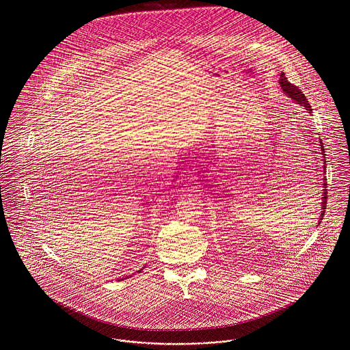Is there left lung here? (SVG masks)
Instances as JSON below:
<instances>
[{
	"label": "left lung",
	"mask_w": 350,
	"mask_h": 350,
	"mask_svg": "<svg viewBox=\"0 0 350 350\" xmlns=\"http://www.w3.org/2000/svg\"><path fill=\"white\" fill-rule=\"evenodd\" d=\"M280 85H281V88H282V91H284V94L285 95L288 96L293 101H295L297 104H299L301 107H305V109H306V112H309V113H312V107H310V104H309V101H308V98H306V96L304 95L299 90H298V87H295V85H293L288 80H287L286 76H285V73H281V79H280ZM319 146H321V155H322V161H323V174L326 172L325 170V167H326V164H325V151H323V146H322V140L319 139ZM322 196H321V218H319V221H318V224L321 223V219H322V215L325 214V208H326V198H327V190H326V179L323 178V183H322ZM317 224V226H318Z\"/></svg>",
	"instance_id": "1"
}]
</instances>
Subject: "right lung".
I'll use <instances>...</instances> for the list:
<instances>
[{"label":"right lung","instance_id":"add662e5","mask_svg":"<svg viewBox=\"0 0 350 350\" xmlns=\"http://www.w3.org/2000/svg\"><path fill=\"white\" fill-rule=\"evenodd\" d=\"M142 270H143V269H140V270H139V273H140V271H142ZM122 281H123V280H122Z\"/></svg>","mask_w":350,"mask_h":350}]
</instances>
